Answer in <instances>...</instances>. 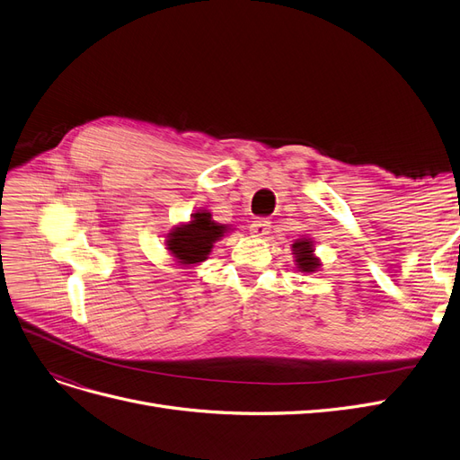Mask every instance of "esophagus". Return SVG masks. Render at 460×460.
Here are the masks:
<instances>
[{
	"label": "esophagus",
	"instance_id": "esophagus-1",
	"mask_svg": "<svg viewBox=\"0 0 460 460\" xmlns=\"http://www.w3.org/2000/svg\"><path fill=\"white\" fill-rule=\"evenodd\" d=\"M270 220L266 218H256L252 220V225L249 226V232L254 235V237H264L270 234Z\"/></svg>",
	"mask_w": 460,
	"mask_h": 460
}]
</instances>
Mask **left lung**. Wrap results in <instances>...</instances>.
<instances>
[{
    "label": "left lung",
    "mask_w": 460,
    "mask_h": 460,
    "mask_svg": "<svg viewBox=\"0 0 460 460\" xmlns=\"http://www.w3.org/2000/svg\"><path fill=\"white\" fill-rule=\"evenodd\" d=\"M294 254H296V266L300 271H315L321 264L319 259L314 256V243L309 240H298L296 243L292 245Z\"/></svg>",
    "instance_id": "left-lung-1"
}]
</instances>
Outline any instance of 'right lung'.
<instances>
[{
	"label": "right lung",
	"mask_w": 460,
	"mask_h": 460,
	"mask_svg": "<svg viewBox=\"0 0 460 460\" xmlns=\"http://www.w3.org/2000/svg\"><path fill=\"white\" fill-rule=\"evenodd\" d=\"M228 228L218 225L211 218V213L199 211L192 215L189 225H181L168 234V251L175 256L181 264H196L208 259L213 249V243L223 237Z\"/></svg>",
	"instance_id": "obj_1"
}]
</instances>
